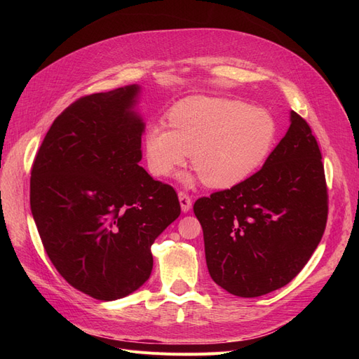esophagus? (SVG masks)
Listing matches in <instances>:
<instances>
[{"label":"esophagus","instance_id":"1","mask_svg":"<svg viewBox=\"0 0 359 359\" xmlns=\"http://www.w3.org/2000/svg\"><path fill=\"white\" fill-rule=\"evenodd\" d=\"M178 198H180V203H181V210L184 212L190 211V208H191V198L189 196V194L186 191H180L178 193Z\"/></svg>","mask_w":359,"mask_h":359}]
</instances>
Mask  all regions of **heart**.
<instances>
[{
  "label": "heart",
  "mask_w": 359,
  "mask_h": 359,
  "mask_svg": "<svg viewBox=\"0 0 359 359\" xmlns=\"http://www.w3.org/2000/svg\"><path fill=\"white\" fill-rule=\"evenodd\" d=\"M169 126H151L145 135L149 170L169 177L191 163L206 186L229 189L252 177L273 153L278 137L274 116L260 107L222 99L194 95L169 112Z\"/></svg>",
  "instance_id": "obj_1"
}]
</instances>
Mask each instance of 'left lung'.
I'll return each mask as SVG.
<instances>
[{
  "label": "left lung",
  "mask_w": 359,
  "mask_h": 359,
  "mask_svg": "<svg viewBox=\"0 0 359 359\" xmlns=\"http://www.w3.org/2000/svg\"><path fill=\"white\" fill-rule=\"evenodd\" d=\"M211 278L255 298L286 286L309 262L328 219L322 154L306 119L290 127L262 169L194 202Z\"/></svg>",
  "instance_id": "1"
}]
</instances>
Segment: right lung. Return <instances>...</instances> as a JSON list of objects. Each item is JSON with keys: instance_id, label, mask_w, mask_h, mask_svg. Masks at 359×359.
<instances>
[{"instance_id": "1", "label": "right lung", "mask_w": 359, "mask_h": 359, "mask_svg": "<svg viewBox=\"0 0 359 359\" xmlns=\"http://www.w3.org/2000/svg\"><path fill=\"white\" fill-rule=\"evenodd\" d=\"M137 93L130 85L73 102L31 168L29 205L46 255L70 286L100 301L145 283L151 245L181 214L175 189L139 166Z\"/></svg>"}]
</instances>
